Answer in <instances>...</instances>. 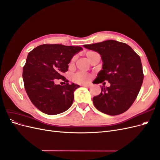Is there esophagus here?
Instances as JSON below:
<instances>
[{
    "label": "esophagus",
    "instance_id": "obj_1",
    "mask_svg": "<svg viewBox=\"0 0 160 160\" xmlns=\"http://www.w3.org/2000/svg\"><path fill=\"white\" fill-rule=\"evenodd\" d=\"M91 84H83L82 85V86L83 87H85V88H90V87H91Z\"/></svg>",
    "mask_w": 160,
    "mask_h": 160
}]
</instances>
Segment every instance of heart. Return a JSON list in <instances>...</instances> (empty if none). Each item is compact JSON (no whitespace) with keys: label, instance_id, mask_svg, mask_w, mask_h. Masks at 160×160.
I'll return each mask as SVG.
<instances>
[{"label":"heart","instance_id":"b5f03b06","mask_svg":"<svg viewBox=\"0 0 160 160\" xmlns=\"http://www.w3.org/2000/svg\"><path fill=\"white\" fill-rule=\"evenodd\" d=\"M93 52H88L86 54V56L88 57L91 53ZM89 79V77L87 74L85 73H81V72H79V73H77L72 77V80H73L76 83H83L88 82Z\"/></svg>","mask_w":160,"mask_h":160}]
</instances>
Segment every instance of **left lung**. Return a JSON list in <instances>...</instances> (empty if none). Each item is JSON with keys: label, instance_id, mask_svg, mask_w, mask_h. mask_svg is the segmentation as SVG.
Masks as SVG:
<instances>
[{"label": "left lung", "instance_id": "8db88e82", "mask_svg": "<svg viewBox=\"0 0 160 160\" xmlns=\"http://www.w3.org/2000/svg\"><path fill=\"white\" fill-rule=\"evenodd\" d=\"M86 49L98 52L103 61L102 69L95 83L108 81L109 87H101V92L95 96V107L102 113L117 115L126 111L134 102L143 83V68L139 56L123 42L108 40L91 45Z\"/></svg>", "mask_w": 160, "mask_h": 160}]
</instances>
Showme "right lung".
Returning a JSON list of instances; mask_svg holds the SVG:
<instances>
[{
    "mask_svg": "<svg viewBox=\"0 0 160 160\" xmlns=\"http://www.w3.org/2000/svg\"><path fill=\"white\" fill-rule=\"evenodd\" d=\"M81 50L77 46L45 44L28 54L22 72L24 85L31 102L42 113L57 115L71 106L74 91L80 86L69 84L62 73L68 71L72 57ZM57 79L67 83L56 85L54 82Z\"/></svg>",
    "mask_w": 160,
    "mask_h": 160,
    "instance_id": "add662e5",
    "label": "right lung"
}]
</instances>
